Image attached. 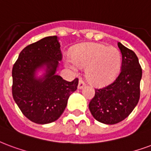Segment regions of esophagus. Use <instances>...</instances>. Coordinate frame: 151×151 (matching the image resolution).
<instances>
[{"label": "esophagus", "mask_w": 151, "mask_h": 151, "mask_svg": "<svg viewBox=\"0 0 151 151\" xmlns=\"http://www.w3.org/2000/svg\"><path fill=\"white\" fill-rule=\"evenodd\" d=\"M86 86V83H85V81H83V80H81V79H80L78 81V89H81V88H83V87Z\"/></svg>", "instance_id": "1"}]
</instances>
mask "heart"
I'll use <instances>...</instances> for the list:
<instances>
[{"mask_svg": "<svg viewBox=\"0 0 151 151\" xmlns=\"http://www.w3.org/2000/svg\"><path fill=\"white\" fill-rule=\"evenodd\" d=\"M121 63V54L117 49L94 43L80 45L73 53L72 60L68 61L69 66L75 71L78 66L87 67V78L98 85L114 78Z\"/></svg>", "mask_w": 151, "mask_h": 151, "instance_id": "heart-1", "label": "heart"}]
</instances>
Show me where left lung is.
Here are the masks:
<instances>
[{"label": "left lung", "mask_w": 151, "mask_h": 151, "mask_svg": "<svg viewBox=\"0 0 151 151\" xmlns=\"http://www.w3.org/2000/svg\"><path fill=\"white\" fill-rule=\"evenodd\" d=\"M122 53L121 71L112 82L95 89L89 109L93 118L100 122L113 125L127 118L137 106L140 98L141 65L133 50L120 42Z\"/></svg>", "instance_id": "1"}]
</instances>
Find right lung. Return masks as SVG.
<instances>
[{"label":"right lung","mask_w":151,"mask_h":151,"mask_svg":"<svg viewBox=\"0 0 151 151\" xmlns=\"http://www.w3.org/2000/svg\"><path fill=\"white\" fill-rule=\"evenodd\" d=\"M60 47L57 36L46 37L23 49L13 65V99L22 114L35 123L58 119L70 95L78 88V78L68 81L55 73L62 59ZM44 64L47 66L45 78L36 79L35 71Z\"/></svg>","instance_id":"right-lung-1"}]
</instances>
